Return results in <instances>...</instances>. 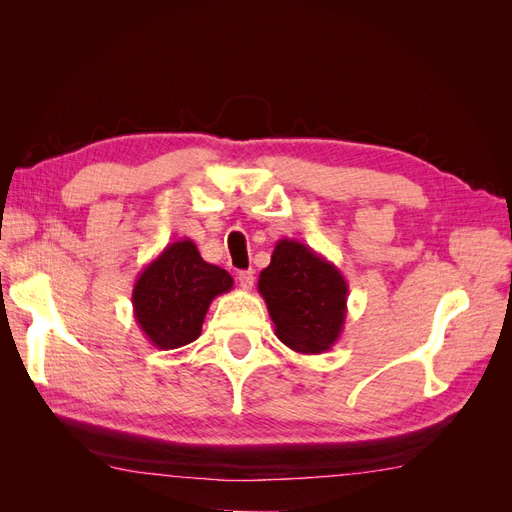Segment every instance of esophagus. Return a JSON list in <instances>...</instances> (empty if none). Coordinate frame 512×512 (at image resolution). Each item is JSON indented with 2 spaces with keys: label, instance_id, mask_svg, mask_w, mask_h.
<instances>
[{
  "label": "esophagus",
  "instance_id": "esophagus-1",
  "mask_svg": "<svg viewBox=\"0 0 512 512\" xmlns=\"http://www.w3.org/2000/svg\"><path fill=\"white\" fill-rule=\"evenodd\" d=\"M239 286L243 290H252V286H254V271L252 269L239 273Z\"/></svg>",
  "mask_w": 512,
  "mask_h": 512
}]
</instances>
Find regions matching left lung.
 I'll return each mask as SVG.
<instances>
[{
	"label": "left lung",
	"mask_w": 512,
	"mask_h": 512,
	"mask_svg": "<svg viewBox=\"0 0 512 512\" xmlns=\"http://www.w3.org/2000/svg\"><path fill=\"white\" fill-rule=\"evenodd\" d=\"M258 292L267 303L277 339L294 352H327L344 331L346 277L301 241L275 243L271 265L260 271Z\"/></svg>",
	"instance_id": "left-lung-1"
}]
</instances>
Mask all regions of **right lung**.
I'll list each match as a JSON object with an SVG mask.
<instances>
[{"instance_id": "right-lung-1", "label": "right lung", "mask_w": 512, "mask_h": 512, "mask_svg": "<svg viewBox=\"0 0 512 512\" xmlns=\"http://www.w3.org/2000/svg\"><path fill=\"white\" fill-rule=\"evenodd\" d=\"M232 284L230 273L203 260L192 239H179L136 277L134 320L153 348H181L198 339L211 301Z\"/></svg>"}]
</instances>
